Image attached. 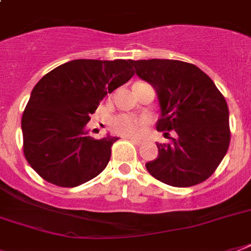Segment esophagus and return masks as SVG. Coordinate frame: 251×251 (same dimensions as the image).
<instances>
[{"label":"esophagus","mask_w":251,"mask_h":251,"mask_svg":"<svg viewBox=\"0 0 251 251\" xmlns=\"http://www.w3.org/2000/svg\"><path fill=\"white\" fill-rule=\"evenodd\" d=\"M127 139H130V141L133 142L134 145H137V146H141L142 143H143V141H142V139H137V138H127Z\"/></svg>","instance_id":"1"}]
</instances>
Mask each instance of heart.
I'll return each instance as SVG.
<instances>
[{
	"label": "heart",
	"instance_id": "b5f03b06",
	"mask_svg": "<svg viewBox=\"0 0 251 251\" xmlns=\"http://www.w3.org/2000/svg\"><path fill=\"white\" fill-rule=\"evenodd\" d=\"M109 127L122 137H138L145 131L146 121L131 114H118L110 118Z\"/></svg>",
	"mask_w": 251,
	"mask_h": 251
}]
</instances>
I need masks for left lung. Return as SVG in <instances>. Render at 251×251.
Wrapping results in <instances>:
<instances>
[{"instance_id":"left-lung-1","label":"left lung","mask_w":251,"mask_h":251,"mask_svg":"<svg viewBox=\"0 0 251 251\" xmlns=\"http://www.w3.org/2000/svg\"><path fill=\"white\" fill-rule=\"evenodd\" d=\"M134 73L155 88L160 105L157 131L177 137L156 143L159 155L146 164L150 175L176 187L198 185L210 177L230 142L229 110L210 76L177 60L130 61Z\"/></svg>"}]
</instances>
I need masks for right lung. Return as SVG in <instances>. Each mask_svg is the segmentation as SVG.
Masks as SVG:
<instances>
[{
	"mask_svg": "<svg viewBox=\"0 0 251 251\" xmlns=\"http://www.w3.org/2000/svg\"><path fill=\"white\" fill-rule=\"evenodd\" d=\"M133 75L130 60H73L45 74L22 116L23 152L33 171L62 187L100 175L118 138L95 139L86 125L105 95Z\"/></svg>",
	"mask_w": 251,
	"mask_h": 251,
	"instance_id": "add662e5",
	"label": "right lung"
}]
</instances>
